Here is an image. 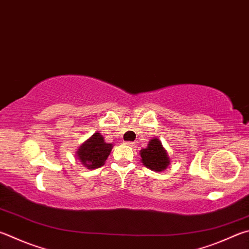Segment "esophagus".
Returning a JSON list of instances; mask_svg holds the SVG:
<instances>
[{
    "mask_svg": "<svg viewBox=\"0 0 249 249\" xmlns=\"http://www.w3.org/2000/svg\"><path fill=\"white\" fill-rule=\"evenodd\" d=\"M125 143L127 144V146H130V147H133V146H134V142H126Z\"/></svg>",
    "mask_w": 249,
    "mask_h": 249,
    "instance_id": "1",
    "label": "esophagus"
}]
</instances>
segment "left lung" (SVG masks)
<instances>
[{
    "label": "left lung",
    "mask_w": 249,
    "mask_h": 249,
    "mask_svg": "<svg viewBox=\"0 0 249 249\" xmlns=\"http://www.w3.org/2000/svg\"><path fill=\"white\" fill-rule=\"evenodd\" d=\"M140 157L142 164L155 172L164 171L171 162L168 151L165 150L161 140L157 137L149 142L147 148L140 150Z\"/></svg>",
    "instance_id": "obj_1"
}]
</instances>
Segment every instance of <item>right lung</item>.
Returning <instances> with one entry per match:
<instances>
[{"label": "right lung", "mask_w": 249, "mask_h": 249, "mask_svg": "<svg viewBox=\"0 0 249 249\" xmlns=\"http://www.w3.org/2000/svg\"><path fill=\"white\" fill-rule=\"evenodd\" d=\"M112 148L113 143L106 142L101 133H94L80 144L76 151V158L87 169L96 170L106 163Z\"/></svg>", "instance_id": "1"}]
</instances>
